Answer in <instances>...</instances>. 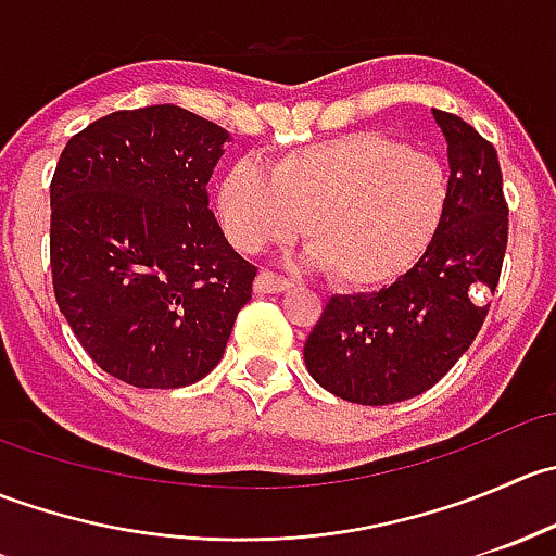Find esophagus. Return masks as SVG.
Here are the masks:
<instances>
[{"label": "esophagus", "mask_w": 556, "mask_h": 556, "mask_svg": "<svg viewBox=\"0 0 556 556\" xmlns=\"http://www.w3.org/2000/svg\"><path fill=\"white\" fill-rule=\"evenodd\" d=\"M293 288V282L285 277H277L271 271H261L255 277V293L257 295H266V293H285V290Z\"/></svg>", "instance_id": "esophagus-1"}]
</instances>
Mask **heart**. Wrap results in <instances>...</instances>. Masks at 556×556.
<instances>
[{
    "instance_id": "b5f03b06",
    "label": "heart",
    "mask_w": 556,
    "mask_h": 556,
    "mask_svg": "<svg viewBox=\"0 0 556 556\" xmlns=\"http://www.w3.org/2000/svg\"><path fill=\"white\" fill-rule=\"evenodd\" d=\"M228 242L242 252L304 239L341 285L377 288L412 271L441 231L450 177L428 153L377 131L293 148L263 169L239 159L215 190Z\"/></svg>"
}]
</instances>
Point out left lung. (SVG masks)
Returning a JSON list of instances; mask_svg holds the SVG:
<instances>
[{"mask_svg": "<svg viewBox=\"0 0 556 556\" xmlns=\"http://www.w3.org/2000/svg\"><path fill=\"white\" fill-rule=\"evenodd\" d=\"M450 161V206L422 261L377 293L330 295L304 344L312 379L363 406L430 390L473 344L508 242L495 148L463 117L433 110Z\"/></svg>", "mask_w": 556, "mask_h": 556, "instance_id": "8db88e82", "label": "left lung"}]
</instances>
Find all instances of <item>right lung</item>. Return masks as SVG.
I'll use <instances>...</instances> for the list:
<instances>
[{
    "mask_svg": "<svg viewBox=\"0 0 556 556\" xmlns=\"http://www.w3.org/2000/svg\"><path fill=\"white\" fill-rule=\"evenodd\" d=\"M231 134L174 104L121 110L66 142L50 182L55 304L102 371L177 390L220 363L250 266L210 210Z\"/></svg>",
    "mask_w": 556,
    "mask_h": 556,
    "instance_id": "obj_1",
    "label": "right lung"
}]
</instances>
